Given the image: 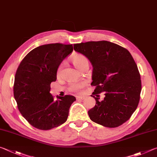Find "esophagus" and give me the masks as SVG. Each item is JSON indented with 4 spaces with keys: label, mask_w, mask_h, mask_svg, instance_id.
<instances>
[{
    "label": "esophagus",
    "mask_w": 157,
    "mask_h": 157,
    "mask_svg": "<svg viewBox=\"0 0 157 157\" xmlns=\"http://www.w3.org/2000/svg\"><path fill=\"white\" fill-rule=\"evenodd\" d=\"M85 98H86L85 97H80V96H79V97H76L77 100H84Z\"/></svg>",
    "instance_id": "esophagus-1"
}]
</instances>
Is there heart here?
<instances>
[{
	"instance_id": "1",
	"label": "heart",
	"mask_w": 157,
	"mask_h": 157,
	"mask_svg": "<svg viewBox=\"0 0 157 157\" xmlns=\"http://www.w3.org/2000/svg\"><path fill=\"white\" fill-rule=\"evenodd\" d=\"M71 60L74 65L78 69V70L83 71L85 68L88 67V60L87 57L81 54H76L71 57ZM63 67V64L59 66L58 69V72H60ZM86 86V83H73L71 85V90L74 92H80L81 90Z\"/></svg>"
}]
</instances>
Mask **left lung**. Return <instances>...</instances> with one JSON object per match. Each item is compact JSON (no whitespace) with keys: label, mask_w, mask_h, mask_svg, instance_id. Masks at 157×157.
<instances>
[{"label":"left lung","mask_w":157,"mask_h":157,"mask_svg":"<svg viewBox=\"0 0 157 157\" xmlns=\"http://www.w3.org/2000/svg\"><path fill=\"white\" fill-rule=\"evenodd\" d=\"M74 50L92 63V94L105 92V98L88 111L90 119L107 128H117L127 121L136 110L141 91V76L128 49L106 40L74 45ZM91 84V85H92Z\"/></svg>","instance_id":"1"}]
</instances>
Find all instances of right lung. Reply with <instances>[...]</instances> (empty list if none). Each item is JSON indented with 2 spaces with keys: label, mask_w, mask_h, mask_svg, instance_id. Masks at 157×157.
Returning a JSON list of instances; mask_svg holds the SVG:
<instances>
[{
  "label": "right lung",
  "mask_w": 157,
  "mask_h": 157,
  "mask_svg": "<svg viewBox=\"0 0 157 157\" xmlns=\"http://www.w3.org/2000/svg\"><path fill=\"white\" fill-rule=\"evenodd\" d=\"M73 51L72 45L52 43L29 52L16 70L13 96L19 111L30 125L48 130L64 123L76 98L65 95L54 101L50 84L56 81L57 70Z\"/></svg>",
  "instance_id": "add662e5"
}]
</instances>
